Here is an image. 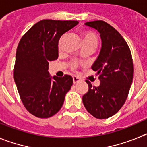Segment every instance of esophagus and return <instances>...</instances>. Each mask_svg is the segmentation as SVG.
Returning a JSON list of instances; mask_svg holds the SVG:
<instances>
[{
  "instance_id": "esophagus-1",
  "label": "esophagus",
  "mask_w": 147,
  "mask_h": 147,
  "mask_svg": "<svg viewBox=\"0 0 147 147\" xmlns=\"http://www.w3.org/2000/svg\"><path fill=\"white\" fill-rule=\"evenodd\" d=\"M73 81H74V83H78L80 82V81H81V80H80V78L78 77V76H73Z\"/></svg>"
}]
</instances>
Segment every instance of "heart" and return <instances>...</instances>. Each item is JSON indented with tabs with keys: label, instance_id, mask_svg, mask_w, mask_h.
Segmentation results:
<instances>
[{
	"label": "heart",
	"instance_id": "1",
	"mask_svg": "<svg viewBox=\"0 0 147 147\" xmlns=\"http://www.w3.org/2000/svg\"><path fill=\"white\" fill-rule=\"evenodd\" d=\"M62 37H62L60 39H59V42H58V47H59V49H60L61 48ZM83 39H84V42H93L96 44H97V41H98L96 35L91 32H84V33H83ZM77 66H78L77 61L73 60L70 62V67H71V69L73 70L76 69V67H77Z\"/></svg>",
	"mask_w": 147,
	"mask_h": 147
}]
</instances>
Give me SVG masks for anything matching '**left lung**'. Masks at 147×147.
Wrapping results in <instances>:
<instances>
[{
  "label": "left lung",
  "mask_w": 147,
  "mask_h": 147,
  "mask_svg": "<svg viewBox=\"0 0 147 147\" xmlns=\"http://www.w3.org/2000/svg\"><path fill=\"white\" fill-rule=\"evenodd\" d=\"M96 29L102 39V49L91 68L96 71L99 86L89 81L82 102L89 113L98 119H108L119 111L128 96L133 79L130 49L117 30L103 20L87 22Z\"/></svg>",
  "instance_id": "8db88e82"
}]
</instances>
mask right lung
Here are the masks:
<instances>
[{"mask_svg":"<svg viewBox=\"0 0 147 147\" xmlns=\"http://www.w3.org/2000/svg\"><path fill=\"white\" fill-rule=\"evenodd\" d=\"M78 23L76 20H40L19 42L14 80L24 107L36 117L46 119L55 115L72 86V76L52 78L48 70L49 62L58 58L61 36Z\"/></svg>","mask_w":147,"mask_h":147,"instance_id":"1","label":"right lung"}]
</instances>
